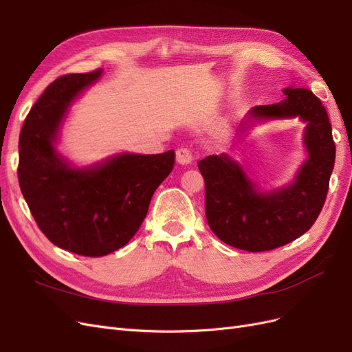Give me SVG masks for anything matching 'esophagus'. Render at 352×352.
Returning <instances> with one entry per match:
<instances>
[{"label": "esophagus", "instance_id": "esophagus-1", "mask_svg": "<svg viewBox=\"0 0 352 352\" xmlns=\"http://www.w3.org/2000/svg\"><path fill=\"white\" fill-rule=\"evenodd\" d=\"M192 160H194V157H192V153H190L188 148H177L176 150V162L179 163V164H189V163H192Z\"/></svg>", "mask_w": 352, "mask_h": 352}]
</instances>
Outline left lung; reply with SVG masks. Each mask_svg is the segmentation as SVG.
<instances>
[{
	"instance_id": "1",
	"label": "left lung",
	"mask_w": 352,
	"mask_h": 352,
	"mask_svg": "<svg viewBox=\"0 0 352 352\" xmlns=\"http://www.w3.org/2000/svg\"><path fill=\"white\" fill-rule=\"evenodd\" d=\"M279 104L257 105L255 119L300 116L307 122L308 160L287 188L258 194L235 162L221 154L198 162L206 182V217L210 229L238 250L261 252L292 242L310 229L324 206L335 164L332 126L322 101L310 89L286 88Z\"/></svg>"
}]
</instances>
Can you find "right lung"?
I'll list each match as a JSON object with an SVG mask.
<instances>
[{"mask_svg":"<svg viewBox=\"0 0 352 352\" xmlns=\"http://www.w3.org/2000/svg\"><path fill=\"white\" fill-rule=\"evenodd\" d=\"M101 69L65 74L42 92L19 138L17 177L41 232L85 257L119 250L141 228L151 198L175 166V151L122 154L87 170L70 168L54 148L70 102Z\"/></svg>","mask_w":352,"mask_h":352,"instance_id":"add662e5","label":"right lung"}]
</instances>
